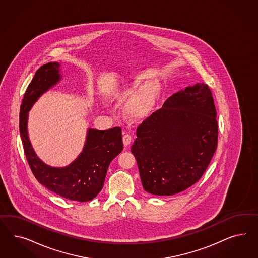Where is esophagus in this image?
I'll use <instances>...</instances> for the list:
<instances>
[{"instance_id": "1", "label": "esophagus", "mask_w": 258, "mask_h": 258, "mask_svg": "<svg viewBox=\"0 0 258 258\" xmlns=\"http://www.w3.org/2000/svg\"><path fill=\"white\" fill-rule=\"evenodd\" d=\"M133 140V137H132V135L131 134H125L124 136H123V143H124V146L125 147H127L130 144H131V142Z\"/></svg>"}]
</instances>
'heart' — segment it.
Returning a JSON list of instances; mask_svg holds the SVG:
<instances>
[{"mask_svg":"<svg viewBox=\"0 0 258 258\" xmlns=\"http://www.w3.org/2000/svg\"><path fill=\"white\" fill-rule=\"evenodd\" d=\"M139 88V83H136L131 88V94H133L136 89ZM160 94V85L159 83L150 80L146 82L140 87L139 91L133 95L132 100L128 102L126 106V114L127 116L134 120L141 119L146 116L152 109L155 104L157 98Z\"/></svg>","mask_w":258,"mask_h":258,"instance_id":"b5f03b06","label":"heart"}]
</instances>
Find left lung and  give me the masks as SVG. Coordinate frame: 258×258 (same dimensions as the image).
<instances>
[{"mask_svg":"<svg viewBox=\"0 0 258 258\" xmlns=\"http://www.w3.org/2000/svg\"><path fill=\"white\" fill-rule=\"evenodd\" d=\"M217 110L207 84L173 94L137 127L132 152L144 189L171 196L202 178L218 146Z\"/></svg>","mask_w":258,"mask_h":258,"instance_id":"8db88e82","label":"left lung"}]
</instances>
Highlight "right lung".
<instances>
[{"label": "right lung", "instance_id": "add662e5", "mask_svg": "<svg viewBox=\"0 0 258 258\" xmlns=\"http://www.w3.org/2000/svg\"><path fill=\"white\" fill-rule=\"evenodd\" d=\"M59 66L58 62H49L36 72L21 106L20 133L27 162L39 183L65 199L84 203L101 191L110 162L122 151V130L89 128L82 152L65 167H52L37 156L28 137V111L41 94L60 80Z\"/></svg>", "mask_w": 258, "mask_h": 258}]
</instances>
